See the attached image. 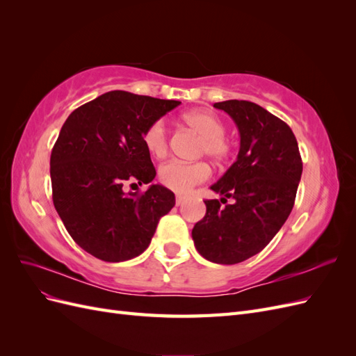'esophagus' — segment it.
<instances>
[{
    "mask_svg": "<svg viewBox=\"0 0 356 356\" xmlns=\"http://www.w3.org/2000/svg\"><path fill=\"white\" fill-rule=\"evenodd\" d=\"M184 200H186V197H184V196L177 195V197H175V203H177V207H179V204L184 203Z\"/></svg>",
    "mask_w": 356,
    "mask_h": 356,
    "instance_id": "esophagus-1",
    "label": "esophagus"
}]
</instances>
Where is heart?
Listing matches in <instances>:
<instances>
[{
  "label": "heart",
  "mask_w": 356,
  "mask_h": 356,
  "mask_svg": "<svg viewBox=\"0 0 356 356\" xmlns=\"http://www.w3.org/2000/svg\"><path fill=\"white\" fill-rule=\"evenodd\" d=\"M182 122L202 136L197 153L200 156H208L211 160L222 163L232 154V144L225 134V124L218 115L211 111H191L182 115ZM143 141L147 152L161 159L168 154L169 136L163 120H156L149 124L143 135ZM211 175L209 166L204 161H169L159 169V181L161 186L175 191L187 193L193 187L202 184Z\"/></svg>",
  "instance_id": "obj_1"
}]
</instances>
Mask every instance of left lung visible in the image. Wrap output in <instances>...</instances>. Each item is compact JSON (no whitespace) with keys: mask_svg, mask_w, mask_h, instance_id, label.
<instances>
[{"mask_svg":"<svg viewBox=\"0 0 356 356\" xmlns=\"http://www.w3.org/2000/svg\"><path fill=\"white\" fill-rule=\"evenodd\" d=\"M238 126V160L211 186L218 199L193 227L197 252L217 264L242 263L264 250L293 211L303 161L291 127L263 106L230 99L213 104ZM227 198L235 202L225 207Z\"/></svg>","mask_w":356,"mask_h":356,"instance_id":"1","label":"left lung"}]
</instances>
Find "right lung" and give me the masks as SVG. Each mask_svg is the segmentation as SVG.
Returning <instances> with one entry per match:
<instances>
[{"label": "right lung", "mask_w": 356, "mask_h": 356, "mask_svg": "<svg viewBox=\"0 0 356 356\" xmlns=\"http://www.w3.org/2000/svg\"><path fill=\"white\" fill-rule=\"evenodd\" d=\"M179 101L124 90L106 92L74 110L50 156L53 204L74 242L102 261L143 254L175 195L148 184L156 169L143 141L145 129Z\"/></svg>", "instance_id": "obj_1"}]
</instances>
